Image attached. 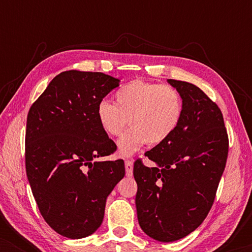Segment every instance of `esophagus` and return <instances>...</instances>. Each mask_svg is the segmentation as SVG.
Segmentation results:
<instances>
[{
  "mask_svg": "<svg viewBox=\"0 0 252 252\" xmlns=\"http://www.w3.org/2000/svg\"><path fill=\"white\" fill-rule=\"evenodd\" d=\"M125 168H126L127 177H132L133 175V160L132 159H127L125 161Z\"/></svg>",
  "mask_w": 252,
  "mask_h": 252,
  "instance_id": "obj_1",
  "label": "esophagus"
}]
</instances>
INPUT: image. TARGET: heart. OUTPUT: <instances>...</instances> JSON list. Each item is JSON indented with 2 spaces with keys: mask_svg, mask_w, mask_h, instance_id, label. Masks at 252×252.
Wrapping results in <instances>:
<instances>
[{
  "mask_svg": "<svg viewBox=\"0 0 252 252\" xmlns=\"http://www.w3.org/2000/svg\"><path fill=\"white\" fill-rule=\"evenodd\" d=\"M116 104L102 99L96 108L99 126L110 136H119L118 153L129 157L144 144L157 146L170 139L184 115L181 95L170 85L133 80L115 94Z\"/></svg>",
  "mask_w": 252,
  "mask_h": 252,
  "instance_id": "1",
  "label": "heart"
}]
</instances>
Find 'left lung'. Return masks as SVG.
<instances>
[{"label": "left lung", "mask_w": 252, "mask_h": 252, "mask_svg": "<svg viewBox=\"0 0 252 252\" xmlns=\"http://www.w3.org/2000/svg\"><path fill=\"white\" fill-rule=\"evenodd\" d=\"M184 102L177 130L135 160L137 219L147 235L160 242L187 236L206 218L228 156V134L219 106L197 86L168 79Z\"/></svg>", "instance_id": "left-lung-1"}]
</instances>
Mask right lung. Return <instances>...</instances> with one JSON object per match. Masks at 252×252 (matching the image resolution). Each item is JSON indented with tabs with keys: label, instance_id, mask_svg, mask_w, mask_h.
<instances>
[{
	"label": "right lung",
	"instance_id": "obj_1",
	"mask_svg": "<svg viewBox=\"0 0 252 252\" xmlns=\"http://www.w3.org/2000/svg\"><path fill=\"white\" fill-rule=\"evenodd\" d=\"M118 86V79L101 72H62L27 115V179L41 216L68 239L101 226L106 197L125 175L123 159L94 160L117 150L96 108Z\"/></svg>",
	"mask_w": 252,
	"mask_h": 252
}]
</instances>
